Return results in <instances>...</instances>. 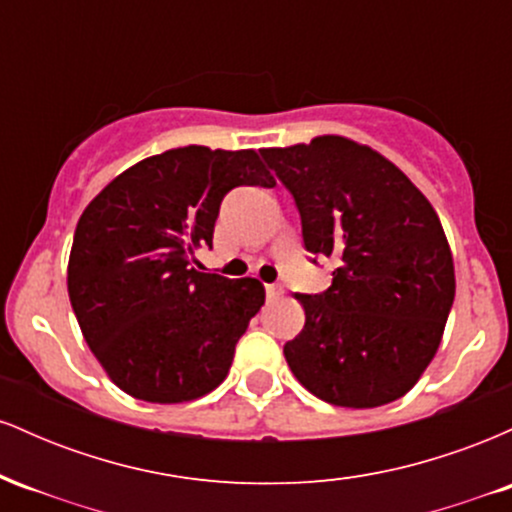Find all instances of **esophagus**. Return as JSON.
<instances>
[{
    "instance_id": "esophagus-1",
    "label": "esophagus",
    "mask_w": 512,
    "mask_h": 512,
    "mask_svg": "<svg viewBox=\"0 0 512 512\" xmlns=\"http://www.w3.org/2000/svg\"><path fill=\"white\" fill-rule=\"evenodd\" d=\"M284 296V286L281 284H267V298L269 301H276V298Z\"/></svg>"
}]
</instances>
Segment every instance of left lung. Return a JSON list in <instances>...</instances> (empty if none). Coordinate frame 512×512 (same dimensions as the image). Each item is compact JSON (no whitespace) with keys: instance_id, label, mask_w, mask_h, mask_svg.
<instances>
[{"instance_id":"8db88e82","label":"left lung","mask_w":512,"mask_h":512,"mask_svg":"<svg viewBox=\"0 0 512 512\" xmlns=\"http://www.w3.org/2000/svg\"><path fill=\"white\" fill-rule=\"evenodd\" d=\"M260 154L296 199L305 250L339 262L325 293H296L305 325L284 346L291 373L334 407L404 397L436 356L455 301L436 209L395 163L349 137Z\"/></svg>"}]
</instances>
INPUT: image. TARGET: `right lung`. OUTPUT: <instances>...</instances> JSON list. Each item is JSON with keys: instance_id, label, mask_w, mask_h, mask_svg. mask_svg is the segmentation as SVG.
<instances>
[{"instance_id": "right-lung-1", "label": "right lung", "mask_w": 512, "mask_h": 512, "mask_svg": "<svg viewBox=\"0 0 512 512\" xmlns=\"http://www.w3.org/2000/svg\"><path fill=\"white\" fill-rule=\"evenodd\" d=\"M274 182L255 149L192 144L134 163L91 199L76 223L67 291L86 344L122 392L182 404L226 380L264 286L192 262L211 245L228 190Z\"/></svg>"}]
</instances>
